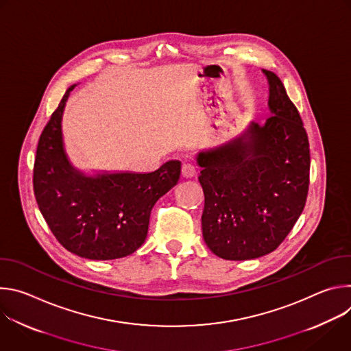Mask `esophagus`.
Wrapping results in <instances>:
<instances>
[{"instance_id": "34e87169", "label": "esophagus", "mask_w": 351, "mask_h": 351, "mask_svg": "<svg viewBox=\"0 0 351 351\" xmlns=\"http://www.w3.org/2000/svg\"><path fill=\"white\" fill-rule=\"evenodd\" d=\"M195 175V168L190 162H184L182 165V176L183 178H193Z\"/></svg>"}]
</instances>
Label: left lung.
Segmentation results:
<instances>
[{"label":"left lung","mask_w":351,"mask_h":351,"mask_svg":"<svg viewBox=\"0 0 351 351\" xmlns=\"http://www.w3.org/2000/svg\"><path fill=\"white\" fill-rule=\"evenodd\" d=\"M269 83L271 115L232 141L197 154L204 191L202 229L211 252L232 261L272 253L302 215L310 184V143L280 79Z\"/></svg>","instance_id":"obj_1"}]
</instances>
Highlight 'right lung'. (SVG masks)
Segmentation results:
<instances>
[{"instance_id":"1","label":"right lung","mask_w":351,"mask_h":351,"mask_svg":"<svg viewBox=\"0 0 351 351\" xmlns=\"http://www.w3.org/2000/svg\"><path fill=\"white\" fill-rule=\"evenodd\" d=\"M75 84L45 125L36 152L33 189L40 213L68 252L88 260L126 257L144 243L149 214L179 180L180 162L149 173L87 176L75 169L64 148L62 114Z\"/></svg>"}]
</instances>
